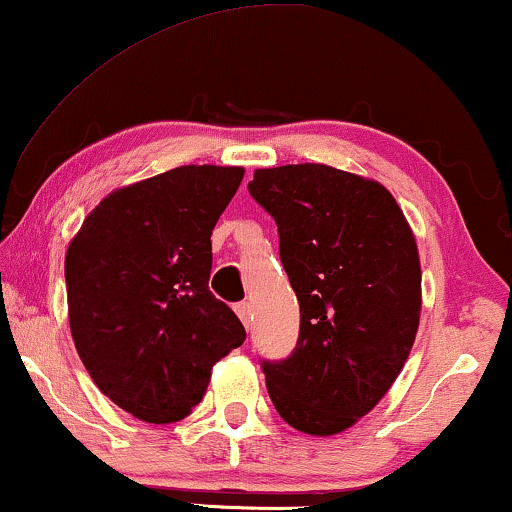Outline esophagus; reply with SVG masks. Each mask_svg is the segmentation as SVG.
<instances>
[{"instance_id":"1","label":"esophagus","mask_w":512,"mask_h":512,"mask_svg":"<svg viewBox=\"0 0 512 512\" xmlns=\"http://www.w3.org/2000/svg\"><path fill=\"white\" fill-rule=\"evenodd\" d=\"M235 312H237V317L242 319V324L244 326H251V319H254V305L249 303V300H244V303H237L235 305Z\"/></svg>"}]
</instances>
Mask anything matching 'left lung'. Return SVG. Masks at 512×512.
<instances>
[{
	"label": "left lung",
	"instance_id": "left-lung-1",
	"mask_svg": "<svg viewBox=\"0 0 512 512\" xmlns=\"http://www.w3.org/2000/svg\"><path fill=\"white\" fill-rule=\"evenodd\" d=\"M249 193L277 223L300 305L296 349L261 363L268 394L293 429L333 436L380 403L415 342V235L387 188L328 165L256 170Z\"/></svg>",
	"mask_w": 512,
	"mask_h": 512
}]
</instances>
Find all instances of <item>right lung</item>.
<instances>
[{"instance_id": "1", "label": "right lung", "mask_w": 512, "mask_h": 512, "mask_svg": "<svg viewBox=\"0 0 512 512\" xmlns=\"http://www.w3.org/2000/svg\"><path fill=\"white\" fill-rule=\"evenodd\" d=\"M242 167L184 165L118 188L65 258L72 338L97 389L149 424L184 419L247 333L209 291L212 230Z\"/></svg>"}]
</instances>
